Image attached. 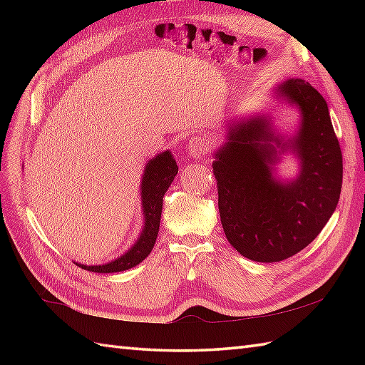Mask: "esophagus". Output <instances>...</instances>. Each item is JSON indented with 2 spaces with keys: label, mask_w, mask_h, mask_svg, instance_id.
<instances>
[{
  "label": "esophagus",
  "mask_w": 365,
  "mask_h": 365,
  "mask_svg": "<svg viewBox=\"0 0 365 365\" xmlns=\"http://www.w3.org/2000/svg\"><path fill=\"white\" fill-rule=\"evenodd\" d=\"M212 149V143L207 141V139L200 138V136H191L188 139L187 144V150L191 158H200L205 157V155L210 152Z\"/></svg>",
  "instance_id": "obj_1"
}]
</instances>
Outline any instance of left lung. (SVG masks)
Listing matches in <instances>:
<instances>
[{
  "label": "left lung",
  "instance_id": "obj_1",
  "mask_svg": "<svg viewBox=\"0 0 365 365\" xmlns=\"http://www.w3.org/2000/svg\"><path fill=\"white\" fill-rule=\"evenodd\" d=\"M274 97L299 111L292 136L277 133L265 114L229 125L215 152L221 224L229 243L254 262H281L314 242L334 213L342 190V152L327 100L301 78L274 88ZM284 153L300 161L290 181L275 177Z\"/></svg>",
  "mask_w": 365,
  "mask_h": 365
}]
</instances>
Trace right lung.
<instances>
[{"mask_svg":"<svg viewBox=\"0 0 365 365\" xmlns=\"http://www.w3.org/2000/svg\"><path fill=\"white\" fill-rule=\"evenodd\" d=\"M178 173V166L173 157V153L165 150L157 157L147 161L141 180V205L144 226L139 234L135 245L120 257L114 259L103 265H84V263L75 262L83 269L92 271V273H119L136 267L141 263L153 250L160 230V220L163 210V197H165L169 185L173 183L174 177Z\"/></svg>","mask_w":365,"mask_h":365,"instance_id":"add662e5","label":"right lung"}]
</instances>
